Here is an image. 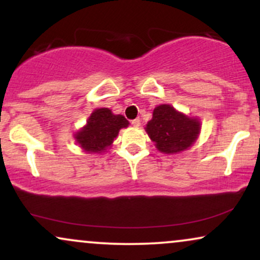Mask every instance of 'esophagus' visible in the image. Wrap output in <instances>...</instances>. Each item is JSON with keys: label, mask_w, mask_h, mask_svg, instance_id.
<instances>
[{"label": "esophagus", "mask_w": 260, "mask_h": 260, "mask_svg": "<svg viewBox=\"0 0 260 260\" xmlns=\"http://www.w3.org/2000/svg\"><path fill=\"white\" fill-rule=\"evenodd\" d=\"M131 123H132V126H134V127H139L140 126V120H139V118H136V120L131 121Z\"/></svg>", "instance_id": "34e87169"}]
</instances>
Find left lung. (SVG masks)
Masks as SVG:
<instances>
[{
    "label": "left lung",
    "instance_id": "left-lung-1",
    "mask_svg": "<svg viewBox=\"0 0 260 260\" xmlns=\"http://www.w3.org/2000/svg\"><path fill=\"white\" fill-rule=\"evenodd\" d=\"M147 133L161 153L174 154L189 148L201 131V123L177 112L172 106L155 107L153 118L148 122Z\"/></svg>",
    "mask_w": 260,
    "mask_h": 260
}]
</instances>
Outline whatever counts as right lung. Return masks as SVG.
Listing matches in <instances>:
<instances>
[{
    "instance_id": "obj_1",
    "label": "right lung",
    "mask_w": 260,
    "mask_h": 260,
    "mask_svg": "<svg viewBox=\"0 0 260 260\" xmlns=\"http://www.w3.org/2000/svg\"><path fill=\"white\" fill-rule=\"evenodd\" d=\"M128 124L122 115H113L109 109H98L91 113L86 126L76 134V139L85 151L100 153L111 145L118 131Z\"/></svg>"
}]
</instances>
